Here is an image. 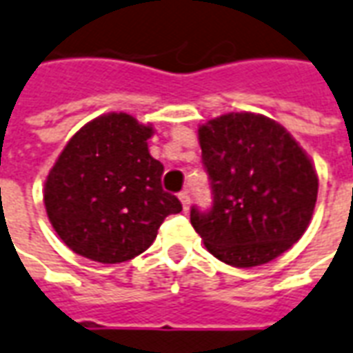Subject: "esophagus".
<instances>
[{
    "label": "esophagus",
    "mask_w": 353,
    "mask_h": 353,
    "mask_svg": "<svg viewBox=\"0 0 353 353\" xmlns=\"http://www.w3.org/2000/svg\"><path fill=\"white\" fill-rule=\"evenodd\" d=\"M179 199H181L182 209H184V211H188V209H190V196H188V192H181V194H179Z\"/></svg>",
    "instance_id": "esophagus-1"
}]
</instances>
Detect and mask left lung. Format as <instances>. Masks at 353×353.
I'll use <instances>...</instances> for the list:
<instances>
[{"mask_svg":"<svg viewBox=\"0 0 353 353\" xmlns=\"http://www.w3.org/2000/svg\"><path fill=\"white\" fill-rule=\"evenodd\" d=\"M212 205L190 211L207 251L252 268L291 249L308 228L317 174L285 127L251 112H232L199 127Z\"/></svg>","mask_w":353,"mask_h":353,"instance_id":"obj_1","label":"left lung"}]
</instances>
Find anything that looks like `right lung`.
Masks as SVG:
<instances>
[{
	"label": "right lung",
	"mask_w": 353,
	"mask_h": 353,
	"mask_svg": "<svg viewBox=\"0 0 353 353\" xmlns=\"http://www.w3.org/2000/svg\"><path fill=\"white\" fill-rule=\"evenodd\" d=\"M150 125L112 112L81 127L45 181V209L54 232L85 259L116 264L154 243L179 197L161 186L163 165L150 156Z\"/></svg>",
	"instance_id": "right-lung-1"
}]
</instances>
